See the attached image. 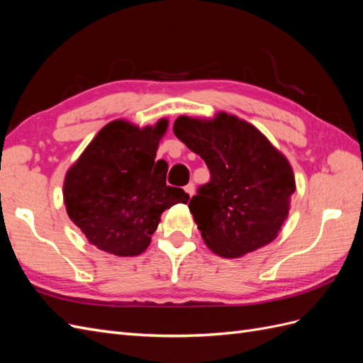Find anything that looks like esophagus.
Wrapping results in <instances>:
<instances>
[{"mask_svg": "<svg viewBox=\"0 0 363 363\" xmlns=\"http://www.w3.org/2000/svg\"><path fill=\"white\" fill-rule=\"evenodd\" d=\"M184 191H186V194H188L189 196H192V195L195 194V186H194L192 183H189V184H186V186H184Z\"/></svg>", "mask_w": 363, "mask_h": 363, "instance_id": "1", "label": "esophagus"}]
</instances>
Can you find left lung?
Returning <instances> with one entry per match:
<instances>
[{"label":"left lung","mask_w":363,"mask_h":363,"mask_svg":"<svg viewBox=\"0 0 363 363\" xmlns=\"http://www.w3.org/2000/svg\"><path fill=\"white\" fill-rule=\"evenodd\" d=\"M174 135L211 171L189 201L206 245L233 259L272 242L295 192L288 159L255 125L225 112L208 121L179 116Z\"/></svg>","instance_id":"1"}]
</instances>
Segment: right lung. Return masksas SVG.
Listing matches in <instances>:
<instances>
[{
  "label": "right lung",
  "mask_w": 363,
  "mask_h": 363,
  "mask_svg": "<svg viewBox=\"0 0 363 363\" xmlns=\"http://www.w3.org/2000/svg\"><path fill=\"white\" fill-rule=\"evenodd\" d=\"M167 128L168 119L144 128L112 121L67 172L68 216L96 248L121 257L138 256L150 245L162 212L188 203L189 195L168 186V169L156 162Z\"/></svg>",
  "instance_id": "add662e5"
}]
</instances>
